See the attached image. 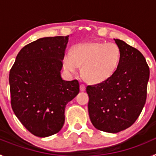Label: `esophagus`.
<instances>
[{"instance_id":"esophagus-1","label":"esophagus","mask_w":156,"mask_h":156,"mask_svg":"<svg viewBox=\"0 0 156 156\" xmlns=\"http://www.w3.org/2000/svg\"><path fill=\"white\" fill-rule=\"evenodd\" d=\"M80 91H84V90H86V87H85V85L80 84Z\"/></svg>"}]
</instances>
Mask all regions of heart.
I'll return each instance as SVG.
<instances>
[{"instance_id": "b5f03b06", "label": "heart", "mask_w": 156, "mask_h": 156, "mask_svg": "<svg viewBox=\"0 0 156 156\" xmlns=\"http://www.w3.org/2000/svg\"><path fill=\"white\" fill-rule=\"evenodd\" d=\"M120 59V48L116 44L94 41L74 45L72 53L63 55L62 62L68 73H76L82 66L83 78L91 84H99L113 76Z\"/></svg>"}]
</instances>
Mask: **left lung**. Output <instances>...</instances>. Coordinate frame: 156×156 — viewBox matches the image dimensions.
I'll return each instance as SVG.
<instances>
[{
  "mask_svg": "<svg viewBox=\"0 0 156 156\" xmlns=\"http://www.w3.org/2000/svg\"><path fill=\"white\" fill-rule=\"evenodd\" d=\"M121 51L113 76L86 88L88 112L96 129L115 133L129 127L142 111L147 97L149 68L143 55L124 41L114 39Z\"/></svg>",
  "mask_w": 156,
  "mask_h": 156,
  "instance_id": "8db88e82",
  "label": "left lung"
}]
</instances>
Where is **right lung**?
<instances>
[{
	"label": "right lung",
	"mask_w": 156,
	"mask_h": 156,
	"mask_svg": "<svg viewBox=\"0 0 156 156\" xmlns=\"http://www.w3.org/2000/svg\"><path fill=\"white\" fill-rule=\"evenodd\" d=\"M69 37H44L20 50L9 73L11 104L22 124L37 137L61 130L66 105L78 94V80L61 76Z\"/></svg>",
	"instance_id": "1"
}]
</instances>
